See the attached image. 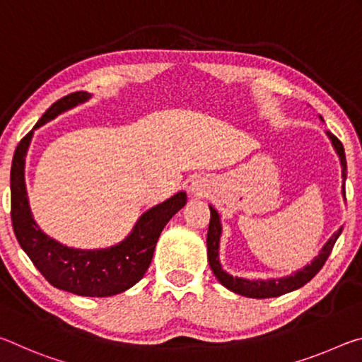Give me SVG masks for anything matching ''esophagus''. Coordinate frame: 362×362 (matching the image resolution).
Masks as SVG:
<instances>
[{"label": "esophagus", "mask_w": 362, "mask_h": 362, "mask_svg": "<svg viewBox=\"0 0 362 362\" xmlns=\"http://www.w3.org/2000/svg\"><path fill=\"white\" fill-rule=\"evenodd\" d=\"M191 191H192L194 194H197V192L200 191V186H199V182H192V185H191Z\"/></svg>", "instance_id": "1"}]
</instances>
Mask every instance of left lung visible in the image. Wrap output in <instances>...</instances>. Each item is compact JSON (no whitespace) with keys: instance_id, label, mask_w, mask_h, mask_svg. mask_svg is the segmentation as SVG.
<instances>
[{"instance_id":"left-lung-1","label":"left lung","mask_w":362,"mask_h":362,"mask_svg":"<svg viewBox=\"0 0 362 362\" xmlns=\"http://www.w3.org/2000/svg\"><path fill=\"white\" fill-rule=\"evenodd\" d=\"M322 120V117H319ZM327 138L330 139V144L337 152V156L340 158V167H341V195L345 199V181H346V157H345V149H343L341 142L335 138L334 134L327 132ZM210 206V226H209V234H206V255H209V263L213 271V274L218 281H220L221 286L226 287L230 292L237 295H242V297L248 298H274L281 297L284 293L293 292L300 287H303L305 284L310 282L313 277H315L325 263V259L329 258V255L334 248V244L339 239L341 234L343 226L335 230L334 234L329 237V240L322 245L321 250L316 255L315 258L311 259V263L305 264L301 269H297L292 274L284 276V277H271V279H245V277H237L229 274L223 269L221 262H220V240L223 234V226H221V216L220 213L213 205Z\"/></svg>"}]
</instances>
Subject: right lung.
<instances>
[{
  "label": "right lung",
  "mask_w": 362,
  "mask_h": 362,
  "mask_svg": "<svg viewBox=\"0 0 362 362\" xmlns=\"http://www.w3.org/2000/svg\"><path fill=\"white\" fill-rule=\"evenodd\" d=\"M91 98V93L78 91L59 99L19 142L11 167V218L22 250L51 286L80 297H112L142 279L160 233L186 205L187 195L181 191L144 211L125 239L105 248L67 247L41 230L30 210L25 186V157L33 132Z\"/></svg>",
  "instance_id": "obj_1"
}]
</instances>
